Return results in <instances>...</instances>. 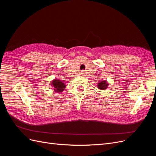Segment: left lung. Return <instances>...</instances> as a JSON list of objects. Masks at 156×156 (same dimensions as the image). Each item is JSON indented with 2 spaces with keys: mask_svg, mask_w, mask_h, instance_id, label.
<instances>
[{
  "mask_svg": "<svg viewBox=\"0 0 156 156\" xmlns=\"http://www.w3.org/2000/svg\"><path fill=\"white\" fill-rule=\"evenodd\" d=\"M108 83L107 81H101L98 84V88L100 90H105L108 88Z\"/></svg>",
  "mask_w": 156,
  "mask_h": 156,
  "instance_id": "obj_1",
  "label": "left lung"
}]
</instances>
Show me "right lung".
Instances as JSON below:
<instances>
[{
  "label": "right lung",
  "instance_id": "obj_1",
  "mask_svg": "<svg viewBox=\"0 0 156 156\" xmlns=\"http://www.w3.org/2000/svg\"><path fill=\"white\" fill-rule=\"evenodd\" d=\"M51 83V87H53L54 92L56 93H62L66 87V84L60 79H55Z\"/></svg>",
  "mask_w": 156,
  "mask_h": 156
}]
</instances>
